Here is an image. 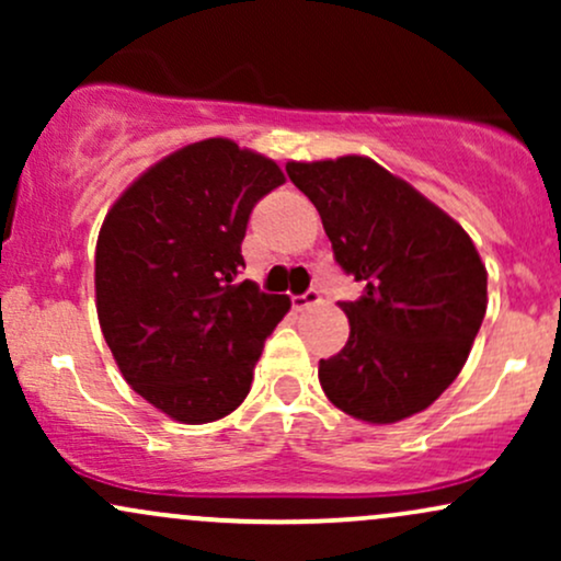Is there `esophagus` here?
Here are the masks:
<instances>
[{"instance_id": "obj_1", "label": "esophagus", "mask_w": 561, "mask_h": 561, "mask_svg": "<svg viewBox=\"0 0 561 561\" xmlns=\"http://www.w3.org/2000/svg\"><path fill=\"white\" fill-rule=\"evenodd\" d=\"M319 302H321V293H319L317 287L306 289V293H302V295H293V308H295V311H306V308L319 306Z\"/></svg>"}]
</instances>
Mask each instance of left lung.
Instances as JSON below:
<instances>
[{"instance_id":"8db88e82","label":"left lung","mask_w":561,"mask_h":561,"mask_svg":"<svg viewBox=\"0 0 561 561\" xmlns=\"http://www.w3.org/2000/svg\"><path fill=\"white\" fill-rule=\"evenodd\" d=\"M287 176L317 205L337 266L364 285L362 298L340 302L345 347L319 362L327 398L371 424L427 409L485 317L488 274L469 234L369 158L287 163Z\"/></svg>"}]
</instances>
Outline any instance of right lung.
I'll list each match as a JSON object with an SVG mask.
<instances>
[{"label":"right lung","mask_w":561,"mask_h":561,"mask_svg":"<svg viewBox=\"0 0 561 561\" xmlns=\"http://www.w3.org/2000/svg\"><path fill=\"white\" fill-rule=\"evenodd\" d=\"M285 184L274 160L205 139L141 173L100 229L96 317L126 382L184 424L244 401L255 362L289 311L240 282L255 203Z\"/></svg>","instance_id":"right-lung-1"}]
</instances>
